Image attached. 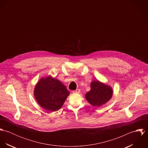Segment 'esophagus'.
<instances>
[{
  "instance_id": "1",
  "label": "esophagus",
  "mask_w": 148,
  "mask_h": 148,
  "mask_svg": "<svg viewBox=\"0 0 148 148\" xmlns=\"http://www.w3.org/2000/svg\"><path fill=\"white\" fill-rule=\"evenodd\" d=\"M80 90L79 89H77L76 90H75L72 91V92L73 93H80Z\"/></svg>"
}]
</instances>
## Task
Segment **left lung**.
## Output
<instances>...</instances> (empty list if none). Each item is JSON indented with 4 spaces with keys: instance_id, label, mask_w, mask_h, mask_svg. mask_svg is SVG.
Here are the masks:
<instances>
[{
    "instance_id": "left-lung-1",
    "label": "left lung",
    "mask_w": 148,
    "mask_h": 148,
    "mask_svg": "<svg viewBox=\"0 0 148 148\" xmlns=\"http://www.w3.org/2000/svg\"><path fill=\"white\" fill-rule=\"evenodd\" d=\"M113 90L109 85L97 81L90 83V90L85 95V99L92 106H101L112 97Z\"/></svg>"
}]
</instances>
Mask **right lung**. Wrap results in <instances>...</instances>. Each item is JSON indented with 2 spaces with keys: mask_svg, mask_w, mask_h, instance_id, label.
Returning a JSON list of instances; mask_svg holds the SVG:
<instances>
[{
  "mask_svg": "<svg viewBox=\"0 0 148 148\" xmlns=\"http://www.w3.org/2000/svg\"><path fill=\"white\" fill-rule=\"evenodd\" d=\"M69 95L66 86L51 76L42 78L34 89V96L38 104L50 112L60 109Z\"/></svg>",
  "mask_w": 148,
  "mask_h": 148,
  "instance_id": "1",
  "label": "right lung"
}]
</instances>
